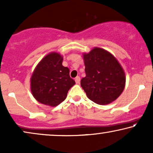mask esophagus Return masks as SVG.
Here are the masks:
<instances>
[{
	"label": "esophagus",
	"instance_id": "1",
	"mask_svg": "<svg viewBox=\"0 0 153 153\" xmlns=\"http://www.w3.org/2000/svg\"><path fill=\"white\" fill-rule=\"evenodd\" d=\"M75 81H76V83L79 84V83H80V77L76 76V78H75Z\"/></svg>",
	"mask_w": 153,
	"mask_h": 153
}]
</instances>
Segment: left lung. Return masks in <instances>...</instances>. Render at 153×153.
I'll list each match as a JSON object with an SVG mask.
<instances>
[{
    "mask_svg": "<svg viewBox=\"0 0 153 153\" xmlns=\"http://www.w3.org/2000/svg\"><path fill=\"white\" fill-rule=\"evenodd\" d=\"M85 76L81 85L87 97L96 104H110L123 93L125 74L120 64L109 52L95 47L83 54Z\"/></svg>",
    "mask_w": 153,
    "mask_h": 153,
    "instance_id": "left-lung-1",
    "label": "left lung"
}]
</instances>
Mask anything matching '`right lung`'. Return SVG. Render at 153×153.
I'll list each match as a JSON object with an SVG mask.
<instances>
[{"instance_id": "obj_1", "label": "right lung", "mask_w": 153, "mask_h": 153, "mask_svg": "<svg viewBox=\"0 0 153 153\" xmlns=\"http://www.w3.org/2000/svg\"><path fill=\"white\" fill-rule=\"evenodd\" d=\"M63 58L51 52L39 62L30 79L33 97L41 104L56 106L67 97L68 91L75 84L70 70L62 65Z\"/></svg>"}]
</instances>
